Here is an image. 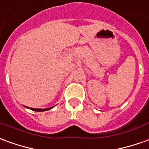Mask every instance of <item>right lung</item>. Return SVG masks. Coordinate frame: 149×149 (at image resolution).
Instances as JSON below:
<instances>
[{
  "label": "right lung",
  "mask_w": 149,
  "mask_h": 149,
  "mask_svg": "<svg viewBox=\"0 0 149 149\" xmlns=\"http://www.w3.org/2000/svg\"><path fill=\"white\" fill-rule=\"evenodd\" d=\"M53 107H51V108H46V109H36V108H30L31 110L32 111H38V112H40V111H48V110H51V109H52ZM26 108H29V107H26Z\"/></svg>",
  "instance_id": "1"
}]
</instances>
